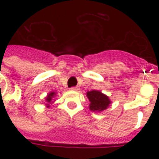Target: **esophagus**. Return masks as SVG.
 <instances>
[{"instance_id":"obj_1","label":"esophagus","mask_w":159,"mask_h":159,"mask_svg":"<svg viewBox=\"0 0 159 159\" xmlns=\"http://www.w3.org/2000/svg\"><path fill=\"white\" fill-rule=\"evenodd\" d=\"M71 90H72V91H78V90H79V87H71Z\"/></svg>"}]
</instances>
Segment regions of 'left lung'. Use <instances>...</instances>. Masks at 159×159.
I'll return each mask as SVG.
<instances>
[{"label": "left lung", "mask_w": 159, "mask_h": 159, "mask_svg": "<svg viewBox=\"0 0 159 159\" xmlns=\"http://www.w3.org/2000/svg\"><path fill=\"white\" fill-rule=\"evenodd\" d=\"M87 97L90 101L89 109L95 112L105 111L111 103L107 96L103 94L102 92L96 91V90L87 92Z\"/></svg>", "instance_id": "left-lung-1"}]
</instances>
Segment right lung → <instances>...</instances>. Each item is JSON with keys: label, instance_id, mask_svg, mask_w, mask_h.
<instances>
[{"label": "right lung", "instance_id": "1", "mask_svg": "<svg viewBox=\"0 0 159 159\" xmlns=\"http://www.w3.org/2000/svg\"><path fill=\"white\" fill-rule=\"evenodd\" d=\"M55 96H56V92H51L50 93H48V96L46 97L45 102H47V104H46V105H48V106H47V107H49V104H51V103H53V98H54Z\"/></svg>", "mask_w": 159, "mask_h": 159}]
</instances>
